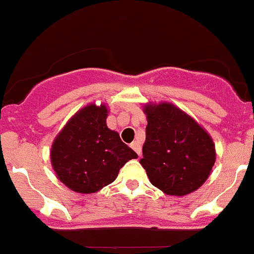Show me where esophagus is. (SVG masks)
Returning a JSON list of instances; mask_svg holds the SVG:
<instances>
[{"instance_id":"1","label":"esophagus","mask_w":254,"mask_h":254,"mask_svg":"<svg viewBox=\"0 0 254 254\" xmlns=\"http://www.w3.org/2000/svg\"><path fill=\"white\" fill-rule=\"evenodd\" d=\"M131 147L134 150V151H136V154H137L138 156H141V143L138 142V141H134V142H132Z\"/></svg>"}]
</instances>
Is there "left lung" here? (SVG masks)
Segmentation results:
<instances>
[{
  "label": "left lung",
  "mask_w": 254,
  "mask_h": 254,
  "mask_svg": "<svg viewBox=\"0 0 254 254\" xmlns=\"http://www.w3.org/2000/svg\"><path fill=\"white\" fill-rule=\"evenodd\" d=\"M143 113L147 126L140 164L151 185L170 196H186L198 190L216 159L210 134L170 103H149Z\"/></svg>",
  "instance_id": "8db88e82"
}]
</instances>
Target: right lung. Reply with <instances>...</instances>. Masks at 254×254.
Returning a JSON list of instances; mask_svg holds the SVG:
<instances>
[{
  "mask_svg": "<svg viewBox=\"0 0 254 254\" xmlns=\"http://www.w3.org/2000/svg\"><path fill=\"white\" fill-rule=\"evenodd\" d=\"M104 104H89L57 134L51 149L57 178L78 193H94L117 178L121 168L137 154L107 126Z\"/></svg>",
  "mask_w": 254,
  "mask_h": 254,
  "instance_id": "1",
  "label": "right lung"
}]
</instances>
